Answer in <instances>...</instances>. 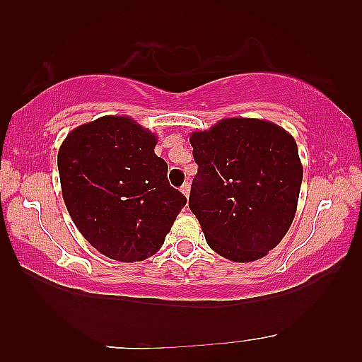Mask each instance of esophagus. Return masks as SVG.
Wrapping results in <instances>:
<instances>
[{"instance_id":"esophagus-1","label":"esophagus","mask_w":362,"mask_h":362,"mask_svg":"<svg viewBox=\"0 0 362 362\" xmlns=\"http://www.w3.org/2000/svg\"><path fill=\"white\" fill-rule=\"evenodd\" d=\"M189 183L188 182H185V183H183V185L180 187V191H182V193H183V196H185V197H189Z\"/></svg>"}]
</instances>
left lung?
Here are the masks:
<instances>
[{
    "mask_svg": "<svg viewBox=\"0 0 362 362\" xmlns=\"http://www.w3.org/2000/svg\"><path fill=\"white\" fill-rule=\"evenodd\" d=\"M189 143L199 168L188 205L206 244L238 263L263 258L296 216L303 179L296 140L274 122L227 118Z\"/></svg>",
    "mask_w": 362,
    "mask_h": 362,
    "instance_id": "8db88e82",
    "label": "left lung"
}]
</instances>
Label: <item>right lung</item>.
<instances>
[{
	"instance_id": "right-lung-1",
	"label": "right lung",
	"mask_w": 362,
	"mask_h": 362,
	"mask_svg": "<svg viewBox=\"0 0 362 362\" xmlns=\"http://www.w3.org/2000/svg\"><path fill=\"white\" fill-rule=\"evenodd\" d=\"M157 138L129 117H103L68 134L57 166L66 210L103 255L141 261L165 243L187 197L168 182Z\"/></svg>"
}]
</instances>
